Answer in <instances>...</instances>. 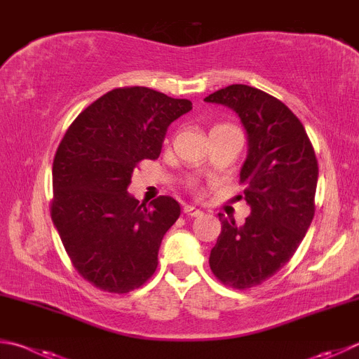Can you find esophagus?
Here are the masks:
<instances>
[{
	"mask_svg": "<svg viewBox=\"0 0 359 359\" xmlns=\"http://www.w3.org/2000/svg\"><path fill=\"white\" fill-rule=\"evenodd\" d=\"M184 212L188 215V217H199V215H202V210H199V208H196L194 205H185Z\"/></svg>",
	"mask_w": 359,
	"mask_h": 359,
	"instance_id": "34e87169",
	"label": "esophagus"
}]
</instances>
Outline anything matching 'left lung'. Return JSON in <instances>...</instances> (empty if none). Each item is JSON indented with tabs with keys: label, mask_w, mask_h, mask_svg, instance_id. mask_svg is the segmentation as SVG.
I'll list each match as a JSON object with an SVG mask.
<instances>
[{
	"label": "left lung",
	"mask_w": 359,
	"mask_h": 359,
	"mask_svg": "<svg viewBox=\"0 0 359 359\" xmlns=\"http://www.w3.org/2000/svg\"><path fill=\"white\" fill-rule=\"evenodd\" d=\"M204 100L231 108L246 130L240 184L251 208L242 226L218 213L221 233L208 264L221 283L254 287L289 262L309 229L317 158L298 117L264 90L232 84Z\"/></svg>",
	"instance_id": "left-lung-1"
}]
</instances>
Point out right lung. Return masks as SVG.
<instances>
[{
  "label": "right lung",
  "mask_w": 359,
  "mask_h": 359,
  "mask_svg": "<svg viewBox=\"0 0 359 359\" xmlns=\"http://www.w3.org/2000/svg\"><path fill=\"white\" fill-rule=\"evenodd\" d=\"M191 108L149 88H119L90 103L64 135L51 219L76 271L95 287L127 293L157 270L180 205L169 196L147 205L127 188L140 161L158 158L171 122Z\"/></svg>",
  "instance_id": "obj_1"
}]
</instances>
